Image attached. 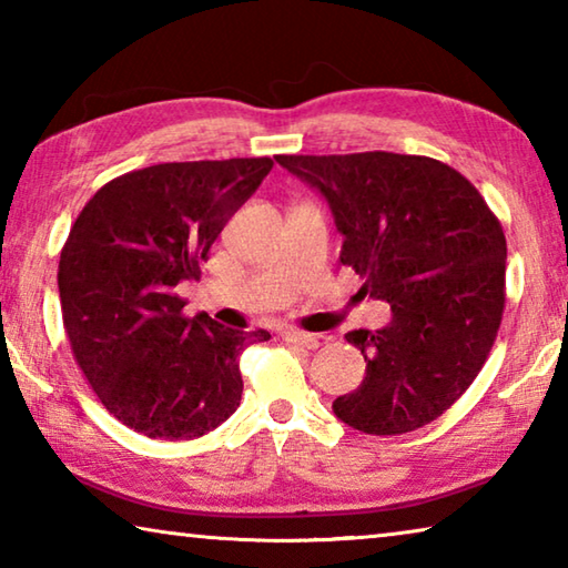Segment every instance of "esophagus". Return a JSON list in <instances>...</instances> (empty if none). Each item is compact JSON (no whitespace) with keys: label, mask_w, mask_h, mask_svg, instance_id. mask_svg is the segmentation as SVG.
I'll list each match as a JSON object with an SVG mask.
<instances>
[{"label":"esophagus","mask_w":568,"mask_h":568,"mask_svg":"<svg viewBox=\"0 0 568 568\" xmlns=\"http://www.w3.org/2000/svg\"><path fill=\"white\" fill-rule=\"evenodd\" d=\"M283 338L293 345H303V348H321V345L331 343V335L325 333H305V331H285Z\"/></svg>","instance_id":"34e87169"}]
</instances>
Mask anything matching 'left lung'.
Listing matches in <instances>:
<instances>
[{"label": "left lung", "mask_w": 568, "mask_h": 568, "mask_svg": "<svg viewBox=\"0 0 568 568\" xmlns=\"http://www.w3.org/2000/svg\"><path fill=\"white\" fill-rule=\"evenodd\" d=\"M328 200L341 261L390 303L381 331H351L365 378L333 413L371 436L436 420L494 348L506 303V237L480 192L446 162L396 152L277 155Z\"/></svg>", "instance_id": "1"}]
</instances>
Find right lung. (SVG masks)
<instances>
[{
    "instance_id": "right-lung-1",
    "label": "right lung",
    "mask_w": 568,
    "mask_h": 568,
    "mask_svg": "<svg viewBox=\"0 0 568 568\" xmlns=\"http://www.w3.org/2000/svg\"><path fill=\"white\" fill-rule=\"evenodd\" d=\"M271 168V158H233L132 170L74 220L57 271L67 338L102 406L142 436H205L240 406V353L271 333L187 318L178 285L200 277Z\"/></svg>"
}]
</instances>
